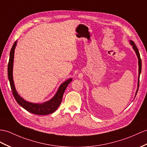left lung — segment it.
Instances as JSON below:
<instances>
[{"label":"left lung","mask_w":147,"mask_h":147,"mask_svg":"<svg viewBox=\"0 0 147 147\" xmlns=\"http://www.w3.org/2000/svg\"><path fill=\"white\" fill-rule=\"evenodd\" d=\"M130 44H131V45L133 46V48L134 49V51H135L136 53H137V55L138 57V67H139V69H138V88H137V92H136V94H135V96L136 95H137V94L138 92V87H139V82H140V73H141V70H142V60H141V58H140V53H139V51L138 50V48L137 47V46H136V45L135 44V43L133 42L130 40Z\"/></svg>","instance_id":"8db88e82"}]
</instances>
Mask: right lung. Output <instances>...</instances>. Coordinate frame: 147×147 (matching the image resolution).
Listing matches in <instances>:
<instances>
[{
  "label": "right lung",
  "instance_id": "1",
  "mask_svg": "<svg viewBox=\"0 0 147 147\" xmlns=\"http://www.w3.org/2000/svg\"><path fill=\"white\" fill-rule=\"evenodd\" d=\"M17 44V41L14 42V44L12 46V47L10 50V57H9V61L8 63V68H7V72H8V78L10 82V87H11V90L12 92L13 95L15 98L16 100L19 104L24 109L27 110L32 113L36 114V115H48V114L52 113L55 112V111L58 109V107L60 105V103L62 100V96L63 95V93L65 92L67 87L69 85L70 82L72 80L71 78L67 80L63 84H61L60 86L58 91L57 92L55 95L53 96V98H52L51 100H49L44 103H41V104H37V103H34L28 102L21 98L18 95L17 92L16 90L15 86L13 84V76H12V69H13V57H14V51H15V48Z\"/></svg>",
  "mask_w": 147,
  "mask_h": 147
}]
</instances>
